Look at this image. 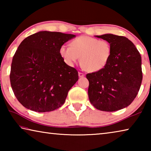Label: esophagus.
Segmentation results:
<instances>
[{"mask_svg":"<svg viewBox=\"0 0 151 151\" xmlns=\"http://www.w3.org/2000/svg\"><path fill=\"white\" fill-rule=\"evenodd\" d=\"M78 76H79V77H84V76H85V74L83 73L79 72L78 73Z\"/></svg>","mask_w":151,"mask_h":151,"instance_id":"34e87169","label":"esophagus"}]
</instances>
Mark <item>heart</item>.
<instances>
[{
  "label": "heart",
  "instance_id": "heart-1",
  "mask_svg": "<svg viewBox=\"0 0 151 151\" xmlns=\"http://www.w3.org/2000/svg\"><path fill=\"white\" fill-rule=\"evenodd\" d=\"M60 57L66 63L73 65L80 58L84 69L88 72H97L105 67L111 59L112 47L105 40L81 36L71 42V47L65 45L59 49Z\"/></svg>",
  "mask_w": 151,
  "mask_h": 151
}]
</instances>
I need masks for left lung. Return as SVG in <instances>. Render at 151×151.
<instances>
[{"mask_svg": "<svg viewBox=\"0 0 151 151\" xmlns=\"http://www.w3.org/2000/svg\"><path fill=\"white\" fill-rule=\"evenodd\" d=\"M111 45L112 55L103 69L88 73V98L96 109L112 112L124 109L136 98L141 85V57L134 45L122 36H96Z\"/></svg>", "mask_w": 151, "mask_h": 151, "instance_id": "left-lung-1", "label": "left lung"}]
</instances>
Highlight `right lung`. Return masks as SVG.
<instances>
[{"label":"right lung","mask_w":151,"mask_h":151,"mask_svg":"<svg viewBox=\"0 0 151 151\" xmlns=\"http://www.w3.org/2000/svg\"><path fill=\"white\" fill-rule=\"evenodd\" d=\"M75 35L40 31L22 40L12 58L10 81L19 103L31 111H55L65 103L78 79V71L64 62L61 46Z\"/></svg>","instance_id":"add662e5"}]
</instances>
